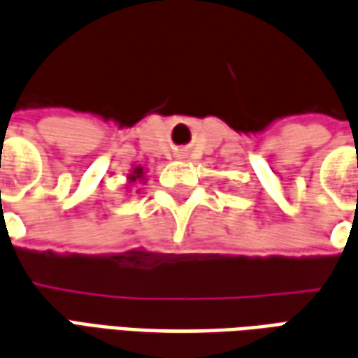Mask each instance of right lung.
<instances>
[{
  "label": "right lung",
  "instance_id": "add662e5",
  "mask_svg": "<svg viewBox=\"0 0 358 358\" xmlns=\"http://www.w3.org/2000/svg\"><path fill=\"white\" fill-rule=\"evenodd\" d=\"M138 177H142V167H136V169H134V175H130L132 181H136Z\"/></svg>",
  "mask_w": 358,
  "mask_h": 358
}]
</instances>
